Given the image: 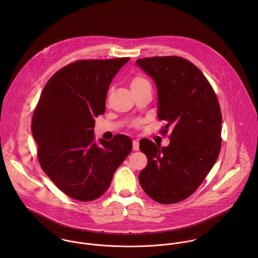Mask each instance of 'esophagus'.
I'll return each mask as SVG.
<instances>
[{"instance_id": "34e87169", "label": "esophagus", "mask_w": 258, "mask_h": 258, "mask_svg": "<svg viewBox=\"0 0 258 258\" xmlns=\"http://www.w3.org/2000/svg\"><path fill=\"white\" fill-rule=\"evenodd\" d=\"M133 150L138 151L139 150V142L137 140H133Z\"/></svg>"}]
</instances>
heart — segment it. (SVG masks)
Masks as SVG:
<instances>
[{"mask_svg": "<svg viewBox=\"0 0 258 258\" xmlns=\"http://www.w3.org/2000/svg\"><path fill=\"white\" fill-rule=\"evenodd\" d=\"M147 85H150L149 81L146 78H144L143 76H140V75L133 77V79L131 80V89L141 88V87H144Z\"/></svg>", "mask_w": 258, "mask_h": 258, "instance_id": "obj_1", "label": "heart"}]
</instances>
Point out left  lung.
<instances>
[{"label":"left lung","instance_id":"left-lung-1","mask_svg":"<svg viewBox=\"0 0 258 258\" xmlns=\"http://www.w3.org/2000/svg\"><path fill=\"white\" fill-rule=\"evenodd\" d=\"M152 77L158 90V118L166 122L170 144L140 141L148 164L139 182L160 204H176L188 198L204 182L219 157L221 112L217 95L203 73L179 56H155L136 60Z\"/></svg>","mask_w":258,"mask_h":258}]
</instances>
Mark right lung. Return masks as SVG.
I'll use <instances>...</instances> for the list:
<instances>
[{"instance_id": "1", "label": "right lung", "mask_w": 258, "mask_h": 258, "mask_svg": "<svg viewBox=\"0 0 258 258\" xmlns=\"http://www.w3.org/2000/svg\"><path fill=\"white\" fill-rule=\"evenodd\" d=\"M130 57L77 60L53 74L39 97L32 122L41 169L74 200L89 202L109 187L113 175L132 151L118 134L94 141V118L105 112L113 77Z\"/></svg>"}]
</instances>
